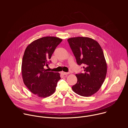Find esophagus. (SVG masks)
<instances>
[{
  "label": "esophagus",
  "mask_w": 128,
  "mask_h": 128,
  "mask_svg": "<svg viewBox=\"0 0 128 128\" xmlns=\"http://www.w3.org/2000/svg\"><path fill=\"white\" fill-rule=\"evenodd\" d=\"M61 73V74H63V75H67V74H69V73L65 72H64V71H62Z\"/></svg>",
  "instance_id": "1"
}]
</instances>
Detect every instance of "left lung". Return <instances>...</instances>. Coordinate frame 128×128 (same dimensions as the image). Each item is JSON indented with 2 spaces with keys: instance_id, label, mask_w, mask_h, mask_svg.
Segmentation results:
<instances>
[{
  "instance_id": "8db88e82",
  "label": "left lung",
  "mask_w": 128,
  "mask_h": 128,
  "mask_svg": "<svg viewBox=\"0 0 128 128\" xmlns=\"http://www.w3.org/2000/svg\"><path fill=\"white\" fill-rule=\"evenodd\" d=\"M67 40L78 64L84 66V72L76 74L77 83L72 89L80 96H91L99 90L106 76L107 63L103 50L97 41L90 38H72Z\"/></svg>"
}]
</instances>
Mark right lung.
<instances>
[{
	"label": "right lung",
	"instance_id": "1",
	"mask_svg": "<svg viewBox=\"0 0 128 128\" xmlns=\"http://www.w3.org/2000/svg\"><path fill=\"white\" fill-rule=\"evenodd\" d=\"M62 39L46 36L36 40L26 48L22 59L23 80L31 92L40 98H46L55 92L61 79L58 72L48 71L44 67Z\"/></svg>",
	"mask_w": 128,
	"mask_h": 128
}]
</instances>
